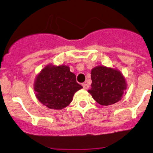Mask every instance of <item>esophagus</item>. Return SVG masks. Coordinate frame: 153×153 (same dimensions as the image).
Returning <instances> with one entry per match:
<instances>
[{
    "mask_svg": "<svg viewBox=\"0 0 153 153\" xmlns=\"http://www.w3.org/2000/svg\"><path fill=\"white\" fill-rule=\"evenodd\" d=\"M82 87H83V88H84L85 89H87L89 88V85H87V84H86V83H83Z\"/></svg>",
    "mask_w": 153,
    "mask_h": 153,
    "instance_id": "34e87169",
    "label": "esophagus"
}]
</instances>
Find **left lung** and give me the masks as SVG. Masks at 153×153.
<instances>
[{
	"instance_id": "left-lung-1",
	"label": "left lung",
	"mask_w": 153,
	"mask_h": 153,
	"mask_svg": "<svg viewBox=\"0 0 153 153\" xmlns=\"http://www.w3.org/2000/svg\"><path fill=\"white\" fill-rule=\"evenodd\" d=\"M91 88L88 92L98 103L109 105L118 102L126 92L127 84L117 68L98 66L91 69Z\"/></svg>"
}]
</instances>
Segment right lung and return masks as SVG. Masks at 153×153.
Here are the masks:
<instances>
[{
    "instance_id": "obj_1",
    "label": "right lung",
    "mask_w": 153,
    "mask_h": 153,
    "mask_svg": "<svg viewBox=\"0 0 153 153\" xmlns=\"http://www.w3.org/2000/svg\"><path fill=\"white\" fill-rule=\"evenodd\" d=\"M36 97L50 109L62 110L70 104L75 93L82 87L76 82V76L66 65H47L36 76L34 82Z\"/></svg>"
}]
</instances>
